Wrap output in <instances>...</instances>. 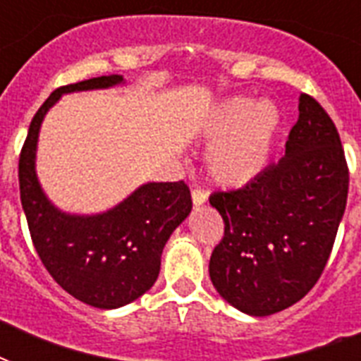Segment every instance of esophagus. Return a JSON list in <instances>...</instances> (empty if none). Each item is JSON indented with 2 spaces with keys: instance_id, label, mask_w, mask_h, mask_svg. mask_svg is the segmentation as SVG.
I'll use <instances>...</instances> for the list:
<instances>
[{
  "instance_id": "34e87169",
  "label": "esophagus",
  "mask_w": 361,
  "mask_h": 361,
  "mask_svg": "<svg viewBox=\"0 0 361 361\" xmlns=\"http://www.w3.org/2000/svg\"><path fill=\"white\" fill-rule=\"evenodd\" d=\"M191 197H192V204H195V206H202V204L208 200V192L204 191V189H198L197 187V189H192Z\"/></svg>"
}]
</instances>
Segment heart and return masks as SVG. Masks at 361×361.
Returning a JSON list of instances; mask_svg holds the SVG:
<instances>
[{"label":"heart","mask_w":361,"mask_h":361,"mask_svg":"<svg viewBox=\"0 0 361 361\" xmlns=\"http://www.w3.org/2000/svg\"><path fill=\"white\" fill-rule=\"evenodd\" d=\"M283 116L271 101L236 95L223 101L204 127L214 140L206 153V169L215 183L240 187L262 174L279 136Z\"/></svg>","instance_id":"1"}]
</instances>
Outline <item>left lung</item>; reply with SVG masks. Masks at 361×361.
Listing matches in <instances>:
<instances>
[{"instance_id":"1","label":"left lung","mask_w":361,"mask_h":361,"mask_svg":"<svg viewBox=\"0 0 361 361\" xmlns=\"http://www.w3.org/2000/svg\"><path fill=\"white\" fill-rule=\"evenodd\" d=\"M285 157L234 191L209 197L225 236L209 258L221 296L252 317L300 302L324 271L345 214L348 166L336 125L302 93Z\"/></svg>"}]
</instances>
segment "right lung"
I'll list each match as a JSON object with an SVG mask.
<instances>
[{
    "mask_svg": "<svg viewBox=\"0 0 361 361\" xmlns=\"http://www.w3.org/2000/svg\"><path fill=\"white\" fill-rule=\"evenodd\" d=\"M123 76H97L58 87L37 110L18 161L20 200L35 251L63 290L97 309L123 307L157 281L170 234L191 214L183 181L144 183L116 208L97 215L65 214L37 180L35 153L44 116L63 93L106 90Z\"/></svg>",
    "mask_w": 361,
    "mask_h": 361,
    "instance_id": "add662e5",
    "label": "right lung"
}]
</instances>
